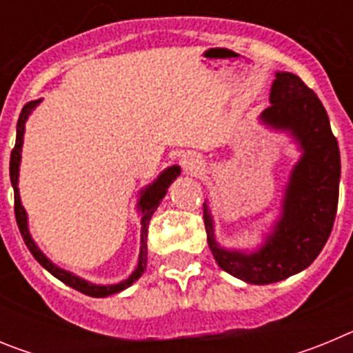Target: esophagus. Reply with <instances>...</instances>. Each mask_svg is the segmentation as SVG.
Returning <instances> with one entry per match:
<instances>
[{"mask_svg": "<svg viewBox=\"0 0 353 353\" xmlns=\"http://www.w3.org/2000/svg\"><path fill=\"white\" fill-rule=\"evenodd\" d=\"M182 164H183V168H185V171H189V173H196V171L201 168V159L194 154H189L183 157Z\"/></svg>", "mask_w": 353, "mask_h": 353, "instance_id": "34e87169", "label": "esophagus"}]
</instances>
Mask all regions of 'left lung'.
Instances as JSON below:
<instances>
[{
	"label": "left lung",
	"mask_w": 353,
	"mask_h": 353,
	"mask_svg": "<svg viewBox=\"0 0 353 353\" xmlns=\"http://www.w3.org/2000/svg\"><path fill=\"white\" fill-rule=\"evenodd\" d=\"M270 102L261 120L276 129H288L299 139L304 155L293 170L283 217L267 244L252 254L221 249L203 203L208 248L215 261L224 272L251 285L283 281L307 269L325 245L338 210L339 146L318 95L295 74L277 72Z\"/></svg>",
	"instance_id": "8db88e82"
}]
</instances>
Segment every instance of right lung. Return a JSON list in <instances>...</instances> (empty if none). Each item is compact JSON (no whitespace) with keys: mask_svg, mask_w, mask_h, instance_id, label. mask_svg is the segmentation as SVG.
<instances>
[{"mask_svg":"<svg viewBox=\"0 0 353 353\" xmlns=\"http://www.w3.org/2000/svg\"><path fill=\"white\" fill-rule=\"evenodd\" d=\"M40 101H31L28 102L26 105L23 108L21 114H19L17 120V136H15V146L12 150L10 154V180H12V187H14V212H15V221H17L19 232L23 235L24 244L28 245L30 252L35 256V260L42 265L43 269L49 270L54 277H58L61 283L68 285L70 288L77 290V292L84 293V295H90V297H108V295H113V293L121 292V290L129 288L134 281H138L141 274L145 272L146 269V239H148V223L152 219V215L154 212L157 210L159 203H161V199L164 198L166 194L168 187L170 183L173 182L176 176L180 174V168L173 166L170 170H166L164 173L155 180L152 185L143 191L141 199H139V210H141V252H139V261L136 270L132 272V276L127 279V281H121L118 285H111V286H97L92 285V283L84 281L81 277L72 276L70 272L67 270L58 269L52 261H49L48 258L43 256L42 251L35 245V242L31 240L30 232H28V224H26V212H24L23 205H21V198H19V189H17V179H19V162H21V148H23V136H24V123L28 120V114L31 113V109L35 108Z\"/></svg>","mask_w":353,"mask_h":353,"instance_id":"right-lung-1","label":"right lung"}]
</instances>
